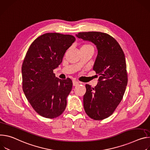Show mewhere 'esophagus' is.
Here are the masks:
<instances>
[{"mask_svg":"<svg viewBox=\"0 0 150 150\" xmlns=\"http://www.w3.org/2000/svg\"><path fill=\"white\" fill-rule=\"evenodd\" d=\"M79 84V82L77 81V80H73V85L74 86H76Z\"/></svg>","mask_w":150,"mask_h":150,"instance_id":"obj_1","label":"esophagus"}]
</instances>
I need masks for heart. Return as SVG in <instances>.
<instances>
[{"instance_id": "b5f03b06", "label": "heart", "mask_w": 150, "mask_h": 150, "mask_svg": "<svg viewBox=\"0 0 150 150\" xmlns=\"http://www.w3.org/2000/svg\"><path fill=\"white\" fill-rule=\"evenodd\" d=\"M92 47V46L91 45H89V44H86V45H83V46H81V47Z\"/></svg>"}]
</instances>
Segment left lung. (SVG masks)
Wrapping results in <instances>:
<instances>
[{
    "mask_svg": "<svg viewBox=\"0 0 150 150\" xmlns=\"http://www.w3.org/2000/svg\"><path fill=\"white\" fill-rule=\"evenodd\" d=\"M76 36L93 43L98 55L93 70L99 76L96 86L86 85L83 107L87 115L95 120L110 116L122 100L127 84L125 54L114 38L105 33H79Z\"/></svg>",
    "mask_w": 150,
    "mask_h": 150,
    "instance_id": "left-lung-1",
    "label": "left lung"
}]
</instances>
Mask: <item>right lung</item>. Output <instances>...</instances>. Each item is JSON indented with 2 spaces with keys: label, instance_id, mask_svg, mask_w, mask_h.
I'll return each instance as SVG.
<instances>
[{
  "label": "right lung",
  "instance_id": "obj_1",
  "mask_svg": "<svg viewBox=\"0 0 150 150\" xmlns=\"http://www.w3.org/2000/svg\"><path fill=\"white\" fill-rule=\"evenodd\" d=\"M75 40L70 35L45 33L32 42L26 53L21 70L23 90L33 109L42 117L56 118L66 108L73 82L70 78L58 79L54 70Z\"/></svg>",
  "mask_w": 150,
  "mask_h": 150
}]
</instances>
